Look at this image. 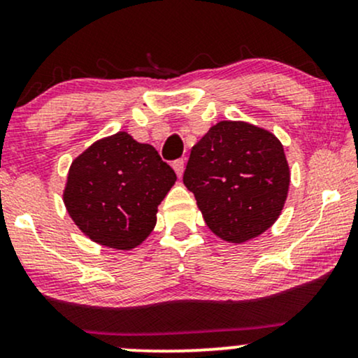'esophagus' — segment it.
<instances>
[{
  "mask_svg": "<svg viewBox=\"0 0 358 358\" xmlns=\"http://www.w3.org/2000/svg\"><path fill=\"white\" fill-rule=\"evenodd\" d=\"M171 166H173V170L176 171V175H178V176H182L183 170H185V162H183L182 158H180V159H175V162L171 163Z\"/></svg>",
  "mask_w": 358,
  "mask_h": 358,
  "instance_id": "esophagus-1",
  "label": "esophagus"
}]
</instances>
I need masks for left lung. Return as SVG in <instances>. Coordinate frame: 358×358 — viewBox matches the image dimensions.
<instances>
[{
    "instance_id": "8db88e82",
    "label": "left lung",
    "mask_w": 358,
    "mask_h": 358,
    "mask_svg": "<svg viewBox=\"0 0 358 358\" xmlns=\"http://www.w3.org/2000/svg\"><path fill=\"white\" fill-rule=\"evenodd\" d=\"M183 183L208 229L241 244L276 222L289 188V166L269 131L220 121L192 148Z\"/></svg>"
}]
</instances>
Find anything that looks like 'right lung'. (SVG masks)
Masks as SVG:
<instances>
[{
  "label": "right lung",
  "instance_id": "obj_1",
  "mask_svg": "<svg viewBox=\"0 0 358 358\" xmlns=\"http://www.w3.org/2000/svg\"><path fill=\"white\" fill-rule=\"evenodd\" d=\"M176 180L151 145L117 133L94 143L72 162L64 202L94 242L133 249L156 225L158 205Z\"/></svg>",
  "mask_w": 358,
  "mask_h": 358
}]
</instances>
